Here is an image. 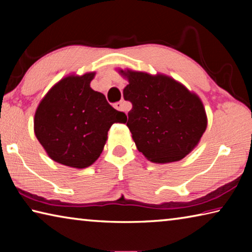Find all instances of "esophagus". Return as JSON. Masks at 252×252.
<instances>
[{
	"label": "esophagus",
	"instance_id": "obj_1",
	"mask_svg": "<svg viewBox=\"0 0 252 252\" xmlns=\"http://www.w3.org/2000/svg\"><path fill=\"white\" fill-rule=\"evenodd\" d=\"M114 108L119 111H123V103L122 102H117V103H114Z\"/></svg>",
	"mask_w": 252,
	"mask_h": 252
}]
</instances>
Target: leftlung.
Instances as JSON below:
<instances>
[{"instance_id": "1", "label": "left lung", "mask_w": 252, "mask_h": 252, "mask_svg": "<svg viewBox=\"0 0 252 252\" xmlns=\"http://www.w3.org/2000/svg\"><path fill=\"white\" fill-rule=\"evenodd\" d=\"M132 109L126 120L138 150L156 163L179 161L192 151L207 129L201 100L169 76L121 70Z\"/></svg>"}]
</instances>
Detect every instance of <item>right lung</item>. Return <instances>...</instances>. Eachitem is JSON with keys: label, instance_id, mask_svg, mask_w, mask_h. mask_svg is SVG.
Here are the masks:
<instances>
[{"label": "right lung", "instance_id": "right-lung-1", "mask_svg": "<svg viewBox=\"0 0 252 252\" xmlns=\"http://www.w3.org/2000/svg\"><path fill=\"white\" fill-rule=\"evenodd\" d=\"M94 73L66 76L41 101L34 117V132L51 159L67 167L91 165L103 150L113 123H125L126 113L92 90Z\"/></svg>", "mask_w": 252, "mask_h": 252}]
</instances>
